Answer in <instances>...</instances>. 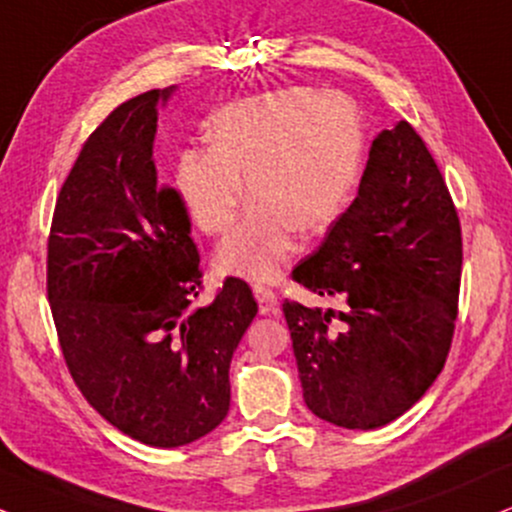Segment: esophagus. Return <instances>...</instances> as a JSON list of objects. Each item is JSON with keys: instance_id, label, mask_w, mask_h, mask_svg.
<instances>
[{"instance_id": "1", "label": "esophagus", "mask_w": 512, "mask_h": 512, "mask_svg": "<svg viewBox=\"0 0 512 512\" xmlns=\"http://www.w3.org/2000/svg\"><path fill=\"white\" fill-rule=\"evenodd\" d=\"M254 294H256V301H258V311L263 315H270V313H277V294L273 289L266 287V285H254Z\"/></svg>"}]
</instances>
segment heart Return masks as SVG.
Segmentation results:
<instances>
[{"label": "heart", "instance_id": "1", "mask_svg": "<svg viewBox=\"0 0 512 512\" xmlns=\"http://www.w3.org/2000/svg\"><path fill=\"white\" fill-rule=\"evenodd\" d=\"M208 149H189L173 187L189 220L223 235L246 194V216L218 246L220 273L270 280L296 249V232L325 235L356 187L363 125L337 92L277 90L227 104L206 125Z\"/></svg>", "mask_w": 512, "mask_h": 512}]
</instances>
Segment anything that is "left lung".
<instances>
[{"mask_svg": "<svg viewBox=\"0 0 512 512\" xmlns=\"http://www.w3.org/2000/svg\"><path fill=\"white\" fill-rule=\"evenodd\" d=\"M463 237L430 149L408 121L372 142L353 204L294 282L339 308L285 299L306 406L375 430L420 401L449 358Z\"/></svg>", "mask_w": 512, "mask_h": 512, "instance_id": "1", "label": "left lung"}]
</instances>
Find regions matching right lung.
<instances>
[{
	"label": "right lung",
	"instance_id": "add662e5",
	"mask_svg": "<svg viewBox=\"0 0 512 512\" xmlns=\"http://www.w3.org/2000/svg\"><path fill=\"white\" fill-rule=\"evenodd\" d=\"M149 90L116 106L82 144L56 197L47 299L75 387L116 430L173 449L230 408V361L258 311L225 277L208 306L192 220L154 163Z\"/></svg>",
	"mask_w": 512,
	"mask_h": 512
}]
</instances>
